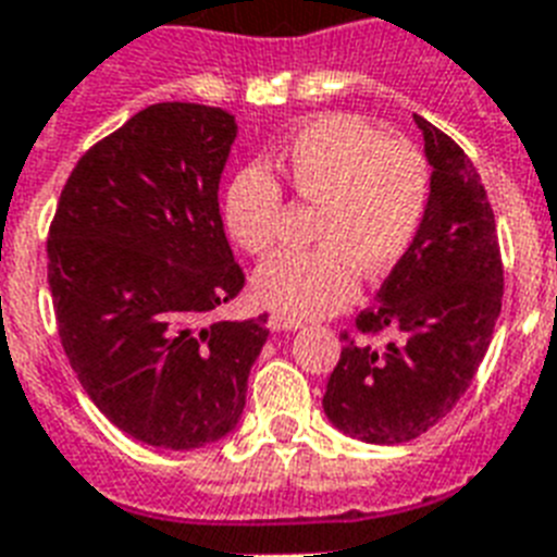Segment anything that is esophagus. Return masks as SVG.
Instances as JSON below:
<instances>
[{"label": "esophagus", "instance_id": "34e87169", "mask_svg": "<svg viewBox=\"0 0 557 557\" xmlns=\"http://www.w3.org/2000/svg\"><path fill=\"white\" fill-rule=\"evenodd\" d=\"M302 325L300 318H288V314H271L269 329L271 332H297Z\"/></svg>", "mask_w": 557, "mask_h": 557}]
</instances>
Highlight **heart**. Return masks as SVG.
I'll return each instance as SVG.
<instances>
[{
	"label": "heart",
	"instance_id": "obj_1",
	"mask_svg": "<svg viewBox=\"0 0 557 557\" xmlns=\"http://www.w3.org/2000/svg\"><path fill=\"white\" fill-rule=\"evenodd\" d=\"M294 197L320 206L311 251H280L255 274L257 300L288 318H320L357 294L360 269L383 277L418 239L429 206V165L409 143L377 125L329 114L302 125L277 160ZM283 191L260 165L225 185L223 223L243 251H269L280 228Z\"/></svg>",
	"mask_w": 557,
	"mask_h": 557
}]
</instances>
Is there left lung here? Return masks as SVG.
<instances>
[{
  "label": "left lung",
  "mask_w": 557,
  "mask_h": 557,
  "mask_svg": "<svg viewBox=\"0 0 557 557\" xmlns=\"http://www.w3.org/2000/svg\"><path fill=\"white\" fill-rule=\"evenodd\" d=\"M432 165L429 206L409 255L383 280L377 302L357 314L363 334L392 332L386 346L349 341L323 395L343 435L395 446L423 435L467 395L490 349L504 297L495 214L469 157L414 116Z\"/></svg>",
  "instance_id": "1"
}]
</instances>
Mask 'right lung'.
I'll return each mask as SVG.
<instances>
[{"instance_id":"1","label":"right lung","mask_w":557,"mask_h":557,"mask_svg":"<svg viewBox=\"0 0 557 557\" xmlns=\"http://www.w3.org/2000/svg\"><path fill=\"white\" fill-rule=\"evenodd\" d=\"M237 122L223 108L160 102L76 162L51 234L59 341L116 429L160 449L234 432L269 329L208 320L246 274L220 216Z\"/></svg>"}]
</instances>
